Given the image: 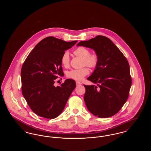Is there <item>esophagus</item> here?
Instances as JSON below:
<instances>
[{
    "label": "esophagus",
    "mask_w": 151,
    "mask_h": 151,
    "mask_svg": "<svg viewBox=\"0 0 151 151\" xmlns=\"http://www.w3.org/2000/svg\"><path fill=\"white\" fill-rule=\"evenodd\" d=\"M76 86H80V85H81L82 84V83H81V82H80V81H76Z\"/></svg>",
    "instance_id": "1"
}]
</instances>
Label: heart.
Masks as SVG:
<instances>
[{
	"instance_id": "b5f03b06",
	"label": "heart",
	"mask_w": 151,
	"mask_h": 151,
	"mask_svg": "<svg viewBox=\"0 0 151 151\" xmlns=\"http://www.w3.org/2000/svg\"><path fill=\"white\" fill-rule=\"evenodd\" d=\"M73 54L76 57L83 59V65H86L90 68H94L98 64L99 57L97 54L96 53L90 54V51L86 47L83 46L79 47L74 51ZM61 63L65 68L69 66L70 57L67 51H65L61 57ZM89 73V69L87 67H84L81 69H75L68 71L67 73V76L70 79L80 81L84 79Z\"/></svg>"
}]
</instances>
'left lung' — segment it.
<instances>
[{"mask_svg":"<svg viewBox=\"0 0 151 151\" xmlns=\"http://www.w3.org/2000/svg\"><path fill=\"white\" fill-rule=\"evenodd\" d=\"M77 46L93 49L99 57L95 70L87 78L96 86L84 85L86 108L99 118L115 115L127 100L131 86L127 59L105 36H97L88 41H80Z\"/></svg>","mask_w":151,"mask_h":151,"instance_id":"8db88e82","label":"left lung"}]
</instances>
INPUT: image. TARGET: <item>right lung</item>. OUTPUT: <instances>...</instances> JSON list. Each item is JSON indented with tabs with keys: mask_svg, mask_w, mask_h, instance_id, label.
<instances>
[{
	"mask_svg": "<svg viewBox=\"0 0 151 151\" xmlns=\"http://www.w3.org/2000/svg\"><path fill=\"white\" fill-rule=\"evenodd\" d=\"M77 42L47 37L36 45L23 63L22 93L37 115L54 119L64 110L76 83L72 79H66L60 86H55V80L58 75H64L61 63L63 54Z\"/></svg>",
	"mask_w": 151,
	"mask_h": 151,
	"instance_id": "right-lung-1",
	"label": "right lung"
}]
</instances>
